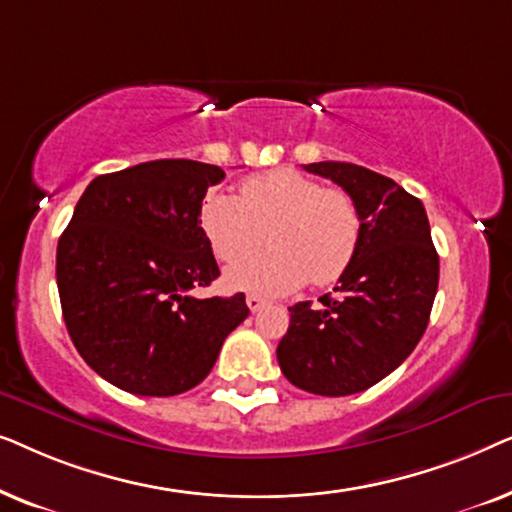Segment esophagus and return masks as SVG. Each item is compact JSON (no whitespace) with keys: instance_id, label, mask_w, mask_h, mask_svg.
<instances>
[{"instance_id":"1","label":"esophagus","mask_w":512,"mask_h":512,"mask_svg":"<svg viewBox=\"0 0 512 512\" xmlns=\"http://www.w3.org/2000/svg\"><path fill=\"white\" fill-rule=\"evenodd\" d=\"M263 305H265V300L261 296H254V293H251V296H247V307H249L251 312H258Z\"/></svg>"}]
</instances>
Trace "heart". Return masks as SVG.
Here are the masks:
<instances>
[{
    "instance_id": "heart-1",
    "label": "heart",
    "mask_w": 512,
    "mask_h": 512,
    "mask_svg": "<svg viewBox=\"0 0 512 512\" xmlns=\"http://www.w3.org/2000/svg\"><path fill=\"white\" fill-rule=\"evenodd\" d=\"M200 228L219 261L233 263L263 240L270 249L226 270L235 291L282 296L307 279L328 286L345 275L361 242V212L342 188L279 167L244 179L240 195L212 188L200 202Z\"/></svg>"
}]
</instances>
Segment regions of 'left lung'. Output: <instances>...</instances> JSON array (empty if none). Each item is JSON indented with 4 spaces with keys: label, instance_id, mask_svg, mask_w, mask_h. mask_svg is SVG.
<instances>
[{
    "label": "left lung",
    "instance_id": "left-lung-1",
    "mask_svg": "<svg viewBox=\"0 0 512 512\" xmlns=\"http://www.w3.org/2000/svg\"><path fill=\"white\" fill-rule=\"evenodd\" d=\"M356 200L361 242L335 296L289 307L277 347L286 380L319 396H349L401 366L422 340L438 291V254L422 200L352 163H310Z\"/></svg>",
    "mask_w": 512,
    "mask_h": 512
}]
</instances>
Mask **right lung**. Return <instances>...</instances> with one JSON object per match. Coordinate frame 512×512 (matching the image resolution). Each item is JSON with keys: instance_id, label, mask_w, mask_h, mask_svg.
Here are the masks:
<instances>
[{"instance_id": "1", "label": "right lung", "mask_w": 512, "mask_h": 512, "mask_svg": "<svg viewBox=\"0 0 512 512\" xmlns=\"http://www.w3.org/2000/svg\"><path fill=\"white\" fill-rule=\"evenodd\" d=\"M226 172L151 160L90 181L58 242L62 317L83 361L137 396H177L209 375L247 319L244 293L195 298L219 277L200 202Z\"/></svg>"}]
</instances>
